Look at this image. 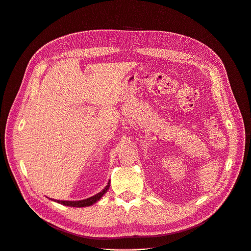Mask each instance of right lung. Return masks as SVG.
Wrapping results in <instances>:
<instances>
[{"label": "right lung", "instance_id": "obj_1", "mask_svg": "<svg viewBox=\"0 0 251 251\" xmlns=\"http://www.w3.org/2000/svg\"><path fill=\"white\" fill-rule=\"evenodd\" d=\"M109 187H110V181H109V183H108V185L105 186L100 193H98V194H96V195H94V196H91V197H89V199H87V200H83V201H57V202H59V203H61V204H64V205H67V206H74V207H83V206H89V205H91V204H94V203H96L98 201H100V199H101V196L107 192V190L109 189Z\"/></svg>", "mask_w": 251, "mask_h": 251}]
</instances>
